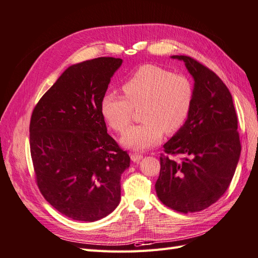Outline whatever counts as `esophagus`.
Returning a JSON list of instances; mask_svg holds the SVG:
<instances>
[{"label":"esophagus","instance_id":"34e87169","mask_svg":"<svg viewBox=\"0 0 258 258\" xmlns=\"http://www.w3.org/2000/svg\"><path fill=\"white\" fill-rule=\"evenodd\" d=\"M143 158V155L139 154V153H132L131 154V159L134 161V163H137V161H140Z\"/></svg>","mask_w":258,"mask_h":258}]
</instances>
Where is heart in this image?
<instances>
[{"mask_svg": "<svg viewBox=\"0 0 258 258\" xmlns=\"http://www.w3.org/2000/svg\"><path fill=\"white\" fill-rule=\"evenodd\" d=\"M125 97L114 92L103 95L101 113L106 123L118 132L128 127L134 109H141L143 123L123 134L122 145L143 151L158 144L166 134L180 130L192 109L195 88L183 74H173L156 64H144L123 83Z\"/></svg>", "mask_w": 258, "mask_h": 258, "instance_id": "1", "label": "heart"}]
</instances>
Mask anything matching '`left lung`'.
Listing matches in <instances>:
<instances>
[{"label": "left lung", "mask_w": 258, "mask_h": 258, "mask_svg": "<svg viewBox=\"0 0 258 258\" xmlns=\"http://www.w3.org/2000/svg\"><path fill=\"white\" fill-rule=\"evenodd\" d=\"M180 59L195 78V98L183 126L164 145L155 184L158 199L172 210H205L222 197L241 155L237 116L220 77L189 56ZM178 156V161L172 157Z\"/></svg>", "instance_id": "left-lung-1"}]
</instances>
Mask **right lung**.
Listing matches in <instances>:
<instances>
[{
  "instance_id": "right-lung-1",
  "label": "right lung",
  "mask_w": 258,
  "mask_h": 258,
  "mask_svg": "<svg viewBox=\"0 0 258 258\" xmlns=\"http://www.w3.org/2000/svg\"><path fill=\"white\" fill-rule=\"evenodd\" d=\"M121 58L99 57L71 66L35 105L29 146L35 180L66 217L93 222L121 199L127 152L107 134L101 100Z\"/></svg>"
}]
</instances>
